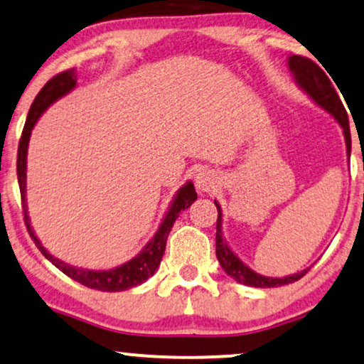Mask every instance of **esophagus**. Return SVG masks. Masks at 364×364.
Masks as SVG:
<instances>
[{"instance_id":"esophagus-1","label":"esophagus","mask_w":364,"mask_h":364,"mask_svg":"<svg viewBox=\"0 0 364 364\" xmlns=\"http://www.w3.org/2000/svg\"><path fill=\"white\" fill-rule=\"evenodd\" d=\"M195 185H196V190L200 193H208L215 188L216 181H215V176L208 171H203L200 173L195 179Z\"/></svg>"}]
</instances>
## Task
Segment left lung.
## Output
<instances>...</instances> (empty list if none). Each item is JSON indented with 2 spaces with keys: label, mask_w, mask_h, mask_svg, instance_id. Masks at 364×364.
I'll list each match as a JSON object with an SVG mask.
<instances>
[{
  "label": "left lung",
  "mask_w": 364,
  "mask_h": 364,
  "mask_svg": "<svg viewBox=\"0 0 364 364\" xmlns=\"http://www.w3.org/2000/svg\"><path fill=\"white\" fill-rule=\"evenodd\" d=\"M287 63L296 84L301 87V89L304 90L319 107H323L326 112H329L331 116L338 121L339 126L343 127L344 141H346V153L349 158V156H351V132H349L348 114L341 99H339L338 92L334 90L333 84H331V80L328 79V75H326L323 68L317 65V63L306 57H301V55H292V57H289ZM215 205L216 210H218V218H216V259H218L220 265H222V269L227 272V275L235 279L237 282L260 289L280 287V285L292 284L296 282V280L302 279L307 274V270L311 269L309 267V269H304L301 270V272L292 275H285V277H265V275L257 274L255 270H252L250 267L243 264V262L233 254L232 248L227 245L222 233V208H220L218 201H215Z\"/></svg>",
  "instance_id": "obj_1"
}]
</instances>
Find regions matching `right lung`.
<instances>
[{
	"label": "right lung",
	"instance_id": "add662e5",
	"mask_svg": "<svg viewBox=\"0 0 364 364\" xmlns=\"http://www.w3.org/2000/svg\"><path fill=\"white\" fill-rule=\"evenodd\" d=\"M77 85V75L75 70H65L58 75H55L53 79H50L47 84L43 85V89L38 92L33 104H31L28 117H26L25 127H23L20 146H18V161H16V173H18V185H20L21 193V203H23V213H25V223L28 228L30 237L33 238L35 245L38 247V250L45 255V259H48L52 264L57 267L58 270H62L63 274L75 280L82 285L89 289H97L102 292H121L127 291V289L136 287L146 282L151 275L156 272L163 259L164 248H166V240L169 232H171L173 223L176 222L178 215L183 210H186L188 206H191L193 201L196 200V191L191 181H186V185L179 188L174 200L169 205V210L164 215L163 222H161L158 232L154 233V237L151 238L142 250L137 254L134 259H131L126 264L116 267V269L109 270H87L80 269V267H73L65 262L58 260L57 257H53L50 252L41 245L38 237L35 235L33 228L30 225V216H28V206H26V154H28V142L31 136V129L35 127L36 121H38L41 114L47 110L53 102H57L60 97L67 95L68 92H72Z\"/></svg>",
	"mask_w": 364,
	"mask_h": 364
}]
</instances>
